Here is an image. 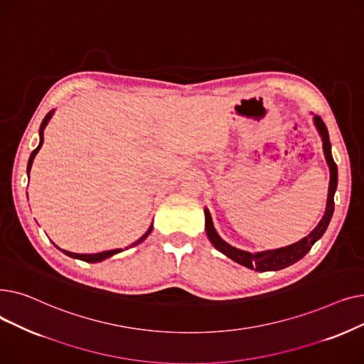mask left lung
<instances>
[{
  "label": "left lung",
  "instance_id": "obj_1",
  "mask_svg": "<svg viewBox=\"0 0 364 364\" xmlns=\"http://www.w3.org/2000/svg\"><path fill=\"white\" fill-rule=\"evenodd\" d=\"M314 125H316V128L320 134V137H321L324 158H326V162H328L329 171H331L326 211H324V215L320 220V223L317 224V227L309 236H305L304 239H301L299 242H296L294 245L279 247V250H273V251H262V252L251 254V252L237 250V247L224 242L215 230L211 214H209V211L205 208V228H206L208 239L225 257L236 261L240 265L247 267V269H252V270L255 269L257 272H276V270L286 269V267H289V265L295 264L296 261H299L305 254H307L311 250V246L323 236V233L326 232V228L331 223V218L333 215V209H335L333 196H335L336 186H338V168H336V164L332 158L328 128H326V125H324V122L321 121V118L317 117V114L314 117Z\"/></svg>",
  "mask_w": 364,
  "mask_h": 364
}]
</instances>
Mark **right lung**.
<instances>
[{
	"label": "right lung",
	"instance_id": "right-lung-1",
	"mask_svg": "<svg viewBox=\"0 0 364 364\" xmlns=\"http://www.w3.org/2000/svg\"><path fill=\"white\" fill-rule=\"evenodd\" d=\"M53 113H54V110H50L47 114H46V118L43 119V122H41V127H40V144H38V147L31 153V156H29V162H28V176H29V172H31V168H32V162H33V158H35V155L38 153V150L41 149V146H43V143H44V128L47 127V124H48V121L51 119V117H53ZM151 227H153V224L149 227V230L137 240V242H134L132 245H129V247H132V246H136V245H139V243H141L149 235H150V232H151ZM55 246V245H54ZM57 247V246H55ZM57 250H60V247H57ZM128 250V247H127ZM63 254H66L68 257H72V258H76V259H81V261H85V262H100V261H103V259H106V258H109V257H112V255H114V254H118V252H121L122 250H112V251H105V252H99V254H75V252H69V251H65V250H60Z\"/></svg>",
	"mask_w": 364,
	"mask_h": 364
}]
</instances>
